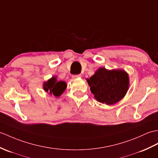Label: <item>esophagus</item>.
<instances>
[{
	"label": "esophagus",
	"mask_w": 158,
	"mask_h": 158,
	"mask_svg": "<svg viewBox=\"0 0 158 158\" xmlns=\"http://www.w3.org/2000/svg\"><path fill=\"white\" fill-rule=\"evenodd\" d=\"M81 77V74H79V75H73V79H77V78H79V77Z\"/></svg>",
	"instance_id": "34e87169"
}]
</instances>
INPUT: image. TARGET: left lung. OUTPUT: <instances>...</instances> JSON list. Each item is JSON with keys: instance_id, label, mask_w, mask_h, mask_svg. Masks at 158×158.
<instances>
[{"instance_id": "1", "label": "left lung", "mask_w": 158, "mask_h": 158, "mask_svg": "<svg viewBox=\"0 0 158 158\" xmlns=\"http://www.w3.org/2000/svg\"><path fill=\"white\" fill-rule=\"evenodd\" d=\"M95 98L107 105L119 102L125 96L129 81L127 73L123 70L108 71L100 68L87 79Z\"/></svg>"}]
</instances>
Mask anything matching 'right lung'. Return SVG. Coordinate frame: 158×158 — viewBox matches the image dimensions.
Instances as JSON below:
<instances>
[{
	"label": "right lung",
	"instance_id": "obj_1",
	"mask_svg": "<svg viewBox=\"0 0 158 158\" xmlns=\"http://www.w3.org/2000/svg\"><path fill=\"white\" fill-rule=\"evenodd\" d=\"M66 87H67V83L64 81H57L56 77H52L44 84V89L46 92L49 91L50 94H53L56 97L60 96V95L64 92Z\"/></svg>",
	"mask_w": 158,
	"mask_h": 158
}]
</instances>
